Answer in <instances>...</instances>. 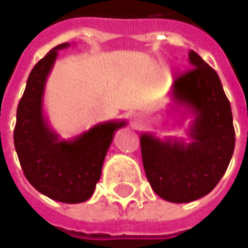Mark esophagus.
I'll return each instance as SVG.
<instances>
[{
	"mask_svg": "<svg viewBox=\"0 0 248 248\" xmlns=\"http://www.w3.org/2000/svg\"><path fill=\"white\" fill-rule=\"evenodd\" d=\"M142 122H143V118H142L141 115H138V114L133 115V124H141Z\"/></svg>",
	"mask_w": 248,
	"mask_h": 248,
	"instance_id": "1",
	"label": "esophagus"
}]
</instances>
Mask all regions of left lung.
<instances>
[{"mask_svg":"<svg viewBox=\"0 0 248 248\" xmlns=\"http://www.w3.org/2000/svg\"><path fill=\"white\" fill-rule=\"evenodd\" d=\"M193 68L173 82V98L197 112L190 129L193 142L141 137L143 169L153 190L166 202H189L208 195L226 173L235 149L230 100L219 75L195 51Z\"/></svg>","mask_w":248,"mask_h":248,"instance_id":"obj_1","label":"left lung"}]
</instances>
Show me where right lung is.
Returning a JSON list of instances; mask_svg holds the SVG:
<instances>
[{
	"instance_id": "add662e5",
	"label": "right lung",
	"mask_w": 248,
	"mask_h": 248,
	"mask_svg": "<svg viewBox=\"0 0 248 248\" xmlns=\"http://www.w3.org/2000/svg\"><path fill=\"white\" fill-rule=\"evenodd\" d=\"M60 44L39 60L28 76L17 107L13 140L27 180L40 193L68 204L86 202L99 181L103 160L115 130L124 122L94 126L74 141H59L48 129L41 108L44 84Z\"/></svg>"
}]
</instances>
